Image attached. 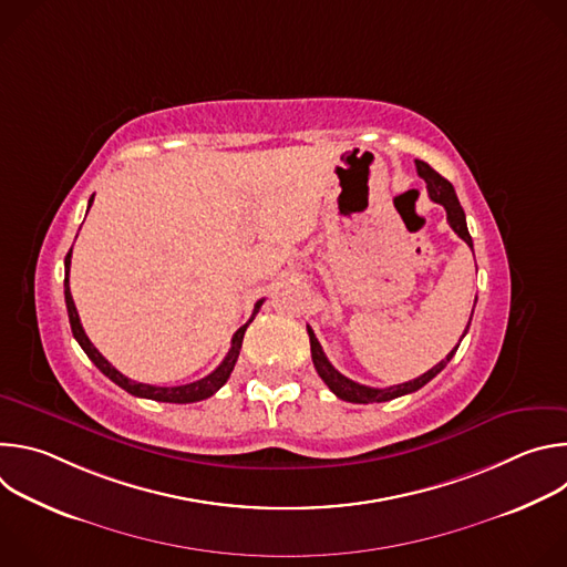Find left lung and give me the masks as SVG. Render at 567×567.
I'll return each instance as SVG.
<instances>
[{
  "label": "left lung",
  "mask_w": 567,
  "mask_h": 567,
  "mask_svg": "<svg viewBox=\"0 0 567 567\" xmlns=\"http://www.w3.org/2000/svg\"><path fill=\"white\" fill-rule=\"evenodd\" d=\"M415 166H417V175L426 182L429 197H431L435 204H442V206H444L449 226L466 241V245H468L471 251H473V239H471L468 228H466V217H464V210H462V206H460V202H457V195H455L451 182H446L440 173H435V171L426 164V161H420V158H417ZM473 307H475V305H473ZM471 316H473V311H471ZM468 326H471V318H468ZM468 326H466V330H468ZM466 330H464V334H466ZM307 334H309V346H311V361H313V368H316L318 377L328 383V388H330L339 399L350 401V403L390 401V399H396V396H401V394H411V392L420 390L422 385H426L435 374H440V372L446 368V363L453 359V354L457 352V346H455V348L446 354V359H442L435 368H431L429 372H424L422 377H417V379H413V381L399 383V385H390V388H370V385H361V383H357V381L343 377V374L328 361L326 352H322V348H320V343H318V339H316V334H313V330H311L309 326H307ZM464 334H462V337H464ZM460 341H462V339H460Z\"/></svg>",
  "instance_id": "1"
}]
</instances>
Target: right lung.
<instances>
[{"label":"right lung","instance_id":"right-lung-1","mask_svg":"<svg viewBox=\"0 0 567 567\" xmlns=\"http://www.w3.org/2000/svg\"><path fill=\"white\" fill-rule=\"evenodd\" d=\"M94 202V195L90 199V206ZM73 249V247H71ZM69 265H71V251L66 254L64 258V302H66V313H69V322H71V332H73V339L80 343V348L85 350V354L94 361V365L105 374L110 377L116 385H121L123 390H127L130 394L134 396H143V399H152V401H166V403H193V401H202V399H208L210 394H215L230 377L233 368H235V361L239 357V350H241V339H245V332L249 328V322L256 318L258 309L262 307L265 298L256 302V309H254V316L249 318V322H245L235 334H233V341H230V350L228 354L224 357V361L204 379L199 381H193V383H184V385H150V383H138V381H132L127 379L125 374H121L96 348L94 343L87 339L83 326H80V318H78V311H75V305H73V298H71V291H69Z\"/></svg>","mask_w":567,"mask_h":567}]
</instances>
